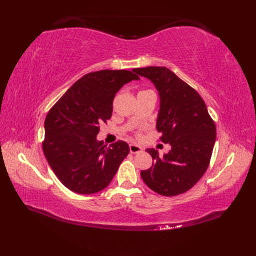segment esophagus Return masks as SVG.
<instances>
[{
    "instance_id": "esophagus-1",
    "label": "esophagus",
    "mask_w": 256,
    "mask_h": 256,
    "mask_svg": "<svg viewBox=\"0 0 256 256\" xmlns=\"http://www.w3.org/2000/svg\"><path fill=\"white\" fill-rule=\"evenodd\" d=\"M129 150L131 154H138L143 150L142 147L140 145H136V144H130L129 145Z\"/></svg>"
}]
</instances>
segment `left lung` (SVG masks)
<instances>
[{
  "label": "left lung",
  "instance_id": "obj_1",
  "mask_svg": "<svg viewBox=\"0 0 256 256\" xmlns=\"http://www.w3.org/2000/svg\"><path fill=\"white\" fill-rule=\"evenodd\" d=\"M150 79L160 96L157 130L160 140L171 150L160 158L147 148L152 166L141 172L144 182L154 192L174 196L190 190L209 166L216 141V125L198 92L166 67L136 68Z\"/></svg>",
  "mask_w": 256,
  "mask_h": 256
}]
</instances>
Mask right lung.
Here are the masks:
<instances>
[{
  "mask_svg": "<svg viewBox=\"0 0 256 256\" xmlns=\"http://www.w3.org/2000/svg\"><path fill=\"white\" fill-rule=\"evenodd\" d=\"M140 78L130 70H99L83 76L47 114L42 150L65 187L80 194L104 189L129 154L118 141H97L99 125L111 118L113 99L124 84Z\"/></svg>",
  "mask_w": 256,
  "mask_h": 256,
  "instance_id": "1",
  "label": "right lung"
}]
</instances>
